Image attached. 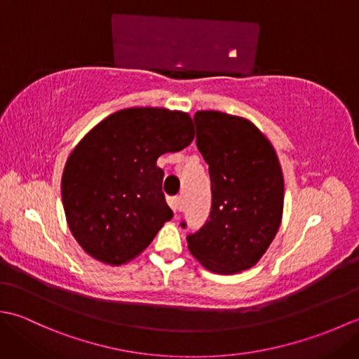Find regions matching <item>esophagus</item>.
Wrapping results in <instances>:
<instances>
[{
    "instance_id": "esophagus-1",
    "label": "esophagus",
    "mask_w": 359,
    "mask_h": 359,
    "mask_svg": "<svg viewBox=\"0 0 359 359\" xmlns=\"http://www.w3.org/2000/svg\"><path fill=\"white\" fill-rule=\"evenodd\" d=\"M168 203H170V207L172 208V211H174V212H179V211L182 210V207H180V199H179V197H170V199H168Z\"/></svg>"
}]
</instances>
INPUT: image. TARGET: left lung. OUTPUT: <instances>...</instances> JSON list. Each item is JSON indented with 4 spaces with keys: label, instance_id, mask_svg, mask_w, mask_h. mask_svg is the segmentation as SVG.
<instances>
[{
    "label": "left lung",
    "instance_id": "8db88e82",
    "mask_svg": "<svg viewBox=\"0 0 359 359\" xmlns=\"http://www.w3.org/2000/svg\"><path fill=\"white\" fill-rule=\"evenodd\" d=\"M194 121L197 149L210 166L212 201L210 219L187 238L188 250L212 273H241L259 262L279 230L284 211L279 158L247 118L197 111Z\"/></svg>",
    "mask_w": 359,
    "mask_h": 359
}]
</instances>
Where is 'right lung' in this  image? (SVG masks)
I'll use <instances>...</instances> for the list:
<instances>
[{
	"instance_id": "1",
	"label": "right lung",
	"mask_w": 359,
	"mask_h": 359,
	"mask_svg": "<svg viewBox=\"0 0 359 359\" xmlns=\"http://www.w3.org/2000/svg\"><path fill=\"white\" fill-rule=\"evenodd\" d=\"M194 139L189 114L126 108L83 137L67 157L62 197L67 225L97 261L121 265L139 256L171 220L157 158Z\"/></svg>"
}]
</instances>
